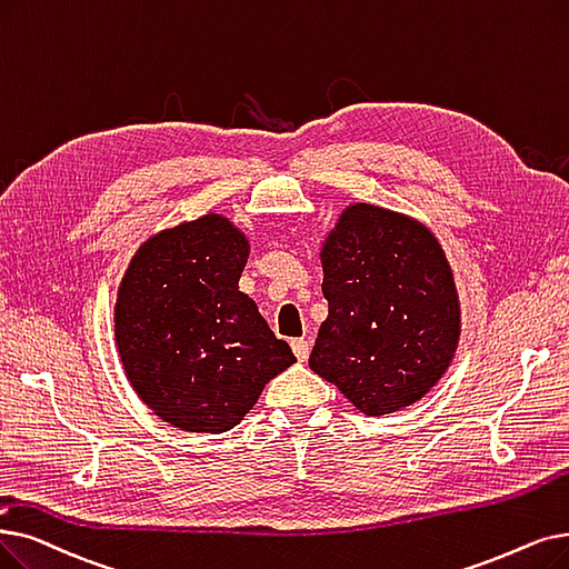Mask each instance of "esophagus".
<instances>
[{
  "instance_id": "1",
  "label": "esophagus",
  "mask_w": 569,
  "mask_h": 569,
  "mask_svg": "<svg viewBox=\"0 0 569 569\" xmlns=\"http://www.w3.org/2000/svg\"><path fill=\"white\" fill-rule=\"evenodd\" d=\"M290 346H292V353L298 356V360H300V362H307V358H309V353H311L309 341H307V339H292Z\"/></svg>"
}]
</instances>
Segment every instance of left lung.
<instances>
[{
    "instance_id": "left-lung-1",
    "label": "left lung",
    "mask_w": 569,
    "mask_h": 569,
    "mask_svg": "<svg viewBox=\"0 0 569 569\" xmlns=\"http://www.w3.org/2000/svg\"><path fill=\"white\" fill-rule=\"evenodd\" d=\"M328 318L309 367L365 416L402 411L439 383L460 341V298L437 237L407 213L343 207L320 241Z\"/></svg>"
}]
</instances>
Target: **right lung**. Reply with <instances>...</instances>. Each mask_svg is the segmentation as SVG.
Listing matches in <instances>:
<instances>
[{
    "label": "right lung",
    "mask_w": 569,
    "mask_h": 569,
    "mask_svg": "<svg viewBox=\"0 0 569 569\" xmlns=\"http://www.w3.org/2000/svg\"><path fill=\"white\" fill-rule=\"evenodd\" d=\"M249 253V237L209 211L148 237L120 279L113 335L122 372L179 430H232L295 362L239 290Z\"/></svg>",
    "instance_id": "add662e5"
}]
</instances>
